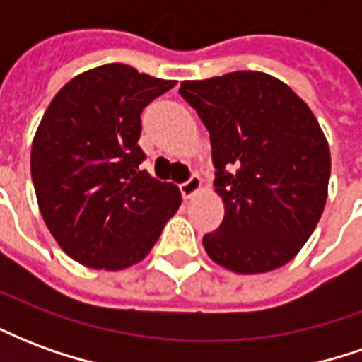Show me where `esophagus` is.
<instances>
[{
    "instance_id": "esophagus-1",
    "label": "esophagus",
    "mask_w": 362,
    "mask_h": 362,
    "mask_svg": "<svg viewBox=\"0 0 362 362\" xmlns=\"http://www.w3.org/2000/svg\"><path fill=\"white\" fill-rule=\"evenodd\" d=\"M199 188H202V178H199L197 174H192L188 180L182 182V184H180L182 196L186 197V199H188V197H192V196H196L197 192H199Z\"/></svg>"
}]
</instances>
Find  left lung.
<instances>
[{
	"label": "left lung",
	"instance_id": "8db88e82",
	"mask_svg": "<svg viewBox=\"0 0 362 362\" xmlns=\"http://www.w3.org/2000/svg\"><path fill=\"white\" fill-rule=\"evenodd\" d=\"M178 93L209 132L225 202L205 252L236 273L285 266L314 233L327 197L332 158L312 110L262 71L184 81Z\"/></svg>",
	"mask_w": 362,
	"mask_h": 362
}]
</instances>
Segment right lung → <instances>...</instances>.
<instances>
[{
    "label": "right lung",
    "instance_id": "add662e5",
    "mask_svg": "<svg viewBox=\"0 0 362 362\" xmlns=\"http://www.w3.org/2000/svg\"><path fill=\"white\" fill-rule=\"evenodd\" d=\"M174 81L106 64L62 87L38 126L30 174L46 227L96 269L141 262L180 207L178 188L141 170V112Z\"/></svg>",
    "mask_w": 362,
    "mask_h": 362
}]
</instances>
